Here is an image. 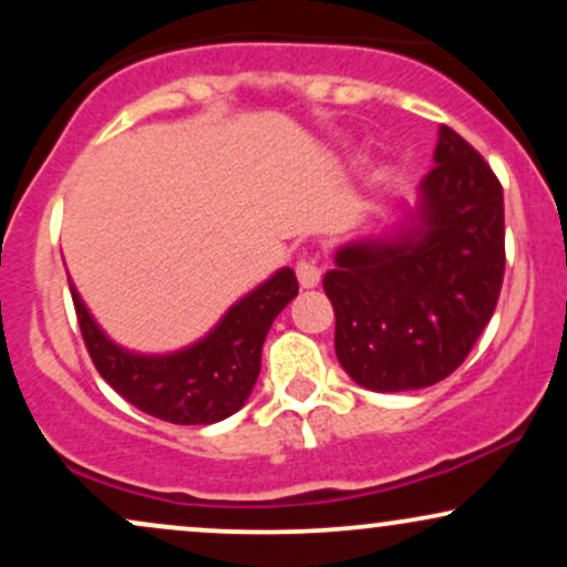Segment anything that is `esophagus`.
Segmentation results:
<instances>
[{
	"label": "esophagus",
	"instance_id": "esophagus-1",
	"mask_svg": "<svg viewBox=\"0 0 567 567\" xmlns=\"http://www.w3.org/2000/svg\"><path fill=\"white\" fill-rule=\"evenodd\" d=\"M296 275H298V282H301V288L309 290V288H317V285H320L322 271H320V266H317L315 258L303 256V258H298Z\"/></svg>",
	"mask_w": 567,
	"mask_h": 567
}]
</instances>
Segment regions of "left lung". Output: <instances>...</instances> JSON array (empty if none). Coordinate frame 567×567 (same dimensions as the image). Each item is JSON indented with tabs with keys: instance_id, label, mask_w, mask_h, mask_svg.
Here are the masks:
<instances>
[{
	"instance_id": "obj_1",
	"label": "left lung",
	"mask_w": 567,
	"mask_h": 567,
	"mask_svg": "<svg viewBox=\"0 0 567 567\" xmlns=\"http://www.w3.org/2000/svg\"><path fill=\"white\" fill-rule=\"evenodd\" d=\"M504 266V188L483 154L442 125L413 226L343 245L322 279L338 362L373 392L447 379L491 322Z\"/></svg>"
}]
</instances>
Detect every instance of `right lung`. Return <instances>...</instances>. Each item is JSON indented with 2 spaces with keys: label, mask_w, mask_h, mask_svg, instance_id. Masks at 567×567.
<instances>
[{
  "label": "right lung",
  "mask_w": 567,
  "mask_h": 567,
  "mask_svg": "<svg viewBox=\"0 0 567 567\" xmlns=\"http://www.w3.org/2000/svg\"><path fill=\"white\" fill-rule=\"evenodd\" d=\"M298 296L292 269H279L234 303L210 336L175 354H133L103 336L71 285L84 347L103 381L130 405L171 424H216L245 405L261 373L271 322Z\"/></svg>",
  "instance_id": "1"
}]
</instances>
